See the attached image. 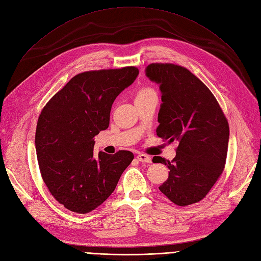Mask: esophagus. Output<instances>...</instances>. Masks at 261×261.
I'll return each instance as SVG.
<instances>
[{"label": "esophagus", "instance_id": "obj_1", "mask_svg": "<svg viewBox=\"0 0 261 261\" xmlns=\"http://www.w3.org/2000/svg\"><path fill=\"white\" fill-rule=\"evenodd\" d=\"M138 159H139V161H141V162H144V163H151V158H150L149 155L145 154V153H140V154L138 155Z\"/></svg>", "mask_w": 261, "mask_h": 261}]
</instances>
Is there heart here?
<instances>
[{
  "label": "heart",
  "instance_id": "heart-1",
  "mask_svg": "<svg viewBox=\"0 0 261 261\" xmlns=\"http://www.w3.org/2000/svg\"><path fill=\"white\" fill-rule=\"evenodd\" d=\"M151 94H155L153 89L148 88V87H143L139 90L137 97H145V96H148V95H151Z\"/></svg>",
  "mask_w": 261,
  "mask_h": 261
}]
</instances>
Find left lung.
<instances>
[{
    "instance_id": "obj_1",
    "label": "left lung",
    "mask_w": 261,
    "mask_h": 261,
    "mask_svg": "<svg viewBox=\"0 0 261 261\" xmlns=\"http://www.w3.org/2000/svg\"><path fill=\"white\" fill-rule=\"evenodd\" d=\"M146 76L159 85L162 103L156 135L178 142L173 161L154 156L169 172L159 187L178 206L205 197L223 173L227 155L229 127L210 89L186 68L174 64H150Z\"/></svg>"
}]
</instances>
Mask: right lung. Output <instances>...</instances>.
I'll list each match as a JSON object with an SVG mask.
<instances>
[{"label": "right lung", "mask_w": 261, "mask_h": 261, "mask_svg": "<svg viewBox=\"0 0 261 261\" xmlns=\"http://www.w3.org/2000/svg\"><path fill=\"white\" fill-rule=\"evenodd\" d=\"M139 75L135 67L86 71L73 76L39 115L35 147L50 193L76 213H88L114 192L133 153H94L95 137L108 129L112 105Z\"/></svg>", "instance_id": "add662e5"}]
</instances>
